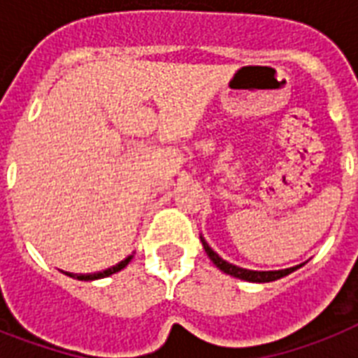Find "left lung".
<instances>
[{"label":"left lung","mask_w":358,"mask_h":358,"mask_svg":"<svg viewBox=\"0 0 358 358\" xmlns=\"http://www.w3.org/2000/svg\"><path fill=\"white\" fill-rule=\"evenodd\" d=\"M202 247L206 250V255L210 256V260L215 264V266L221 269L223 273L230 275V277L241 278V280H247V282H273V280H278V278L286 277L292 271H295V267H289V269H278V271H252V269H243V267H238L230 262L223 260L221 256L215 252V250L206 243V239L201 238Z\"/></svg>","instance_id":"obj_1"}]
</instances>
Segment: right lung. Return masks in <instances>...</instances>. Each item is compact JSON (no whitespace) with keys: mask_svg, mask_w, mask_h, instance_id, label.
Returning <instances> with one entry per match:
<instances>
[{"mask_svg":"<svg viewBox=\"0 0 358 358\" xmlns=\"http://www.w3.org/2000/svg\"><path fill=\"white\" fill-rule=\"evenodd\" d=\"M131 260V256H128L126 260L119 262L117 266L109 267V269H106V271H100V273H92V275H81V280H94V278H102V277H109V275H113V273L120 271V269H124V267L128 266V262Z\"/></svg>","mask_w":358,"mask_h":358,"instance_id":"add662e5","label":"right lung"}]
</instances>
